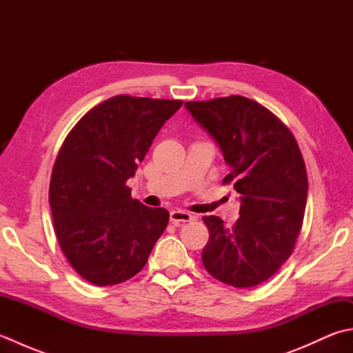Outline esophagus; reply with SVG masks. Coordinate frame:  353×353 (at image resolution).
<instances>
[{
  "instance_id": "34e87169",
  "label": "esophagus",
  "mask_w": 353,
  "mask_h": 353,
  "mask_svg": "<svg viewBox=\"0 0 353 353\" xmlns=\"http://www.w3.org/2000/svg\"><path fill=\"white\" fill-rule=\"evenodd\" d=\"M194 219H196V216L191 215L190 212H185V211H172L170 214V220L176 228H181L185 223H190Z\"/></svg>"
}]
</instances>
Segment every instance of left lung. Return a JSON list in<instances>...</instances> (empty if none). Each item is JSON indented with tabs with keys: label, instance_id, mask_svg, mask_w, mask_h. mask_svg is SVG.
Returning <instances> with one entry per match:
<instances>
[{
	"label": "left lung",
	"instance_id": "8db88e82",
	"mask_svg": "<svg viewBox=\"0 0 353 353\" xmlns=\"http://www.w3.org/2000/svg\"><path fill=\"white\" fill-rule=\"evenodd\" d=\"M185 106L230 165L223 183L234 185L241 196L239 219L232 228H224L220 216H203L209 241L201 261L223 283L256 287L291 256L302 229L308 177L301 148L279 118L245 97Z\"/></svg>",
	"mask_w": 353,
	"mask_h": 353
}]
</instances>
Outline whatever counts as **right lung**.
<instances>
[{
    "mask_svg": "<svg viewBox=\"0 0 353 353\" xmlns=\"http://www.w3.org/2000/svg\"><path fill=\"white\" fill-rule=\"evenodd\" d=\"M182 104L115 95L86 112L66 134L48 201L59 245L88 282L108 287L130 279L167 228V209L132 199L125 182Z\"/></svg>",
    "mask_w": 353,
    "mask_h": 353,
    "instance_id": "right-lung-1",
    "label": "right lung"
}]
</instances>
